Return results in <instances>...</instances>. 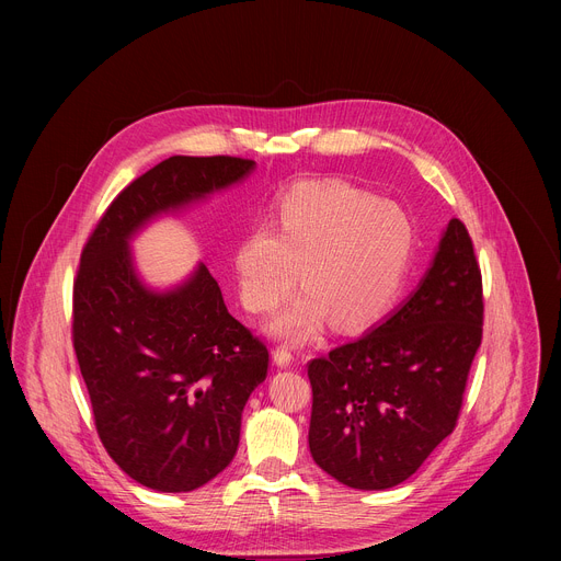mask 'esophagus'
<instances>
[{"mask_svg": "<svg viewBox=\"0 0 561 561\" xmlns=\"http://www.w3.org/2000/svg\"><path fill=\"white\" fill-rule=\"evenodd\" d=\"M273 362L277 364V366H290L293 364V348L290 346H277L275 351H273Z\"/></svg>", "mask_w": 561, "mask_h": 561, "instance_id": "1", "label": "esophagus"}]
</instances>
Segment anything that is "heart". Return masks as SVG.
I'll list each match as a JSON object with an SVG mask.
<instances>
[{"label":"heart","instance_id":"1","mask_svg":"<svg viewBox=\"0 0 561 561\" xmlns=\"http://www.w3.org/2000/svg\"><path fill=\"white\" fill-rule=\"evenodd\" d=\"M277 230L255 226L234 253L239 295L249 310H273L299 282L304 290L273 331L308 340L333 317L344 331L366 329L402 293L415 230L411 217L342 182L299 184L277 206Z\"/></svg>","mask_w":561,"mask_h":561}]
</instances>
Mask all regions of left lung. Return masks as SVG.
Masks as SVG:
<instances>
[{"label": "left lung", "mask_w": 561, "mask_h": 561, "mask_svg": "<svg viewBox=\"0 0 561 561\" xmlns=\"http://www.w3.org/2000/svg\"><path fill=\"white\" fill-rule=\"evenodd\" d=\"M482 327V271L450 219L420 288L375 331L308 362L314 463L359 491L402 484L455 431Z\"/></svg>", "instance_id": "left-lung-1"}]
</instances>
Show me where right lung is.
Returning <instances> with one entry per match:
<instances>
[{
  "mask_svg": "<svg viewBox=\"0 0 561 561\" xmlns=\"http://www.w3.org/2000/svg\"><path fill=\"white\" fill-rule=\"evenodd\" d=\"M253 159L175 154L106 208L72 284V348L98 435L141 486L188 493L234 457L242 411L268 375V348L228 312L204 264L175 290H148L128 239L150 217L226 188Z\"/></svg>",
  "mask_w": 561,
  "mask_h": 561,
  "instance_id": "obj_1",
  "label": "right lung"
}]
</instances>
